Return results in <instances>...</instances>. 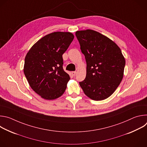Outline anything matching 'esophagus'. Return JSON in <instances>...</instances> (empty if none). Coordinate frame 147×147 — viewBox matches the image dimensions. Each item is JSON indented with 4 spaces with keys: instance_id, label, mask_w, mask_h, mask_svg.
I'll return each instance as SVG.
<instances>
[{
    "instance_id": "34e87169",
    "label": "esophagus",
    "mask_w": 147,
    "mask_h": 147,
    "mask_svg": "<svg viewBox=\"0 0 147 147\" xmlns=\"http://www.w3.org/2000/svg\"><path fill=\"white\" fill-rule=\"evenodd\" d=\"M71 74L73 76H75L76 75V71H72L71 72Z\"/></svg>"
}]
</instances>
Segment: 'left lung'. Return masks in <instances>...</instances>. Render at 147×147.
Masks as SVG:
<instances>
[{
	"label": "left lung",
	"instance_id": "1",
	"mask_svg": "<svg viewBox=\"0 0 147 147\" xmlns=\"http://www.w3.org/2000/svg\"><path fill=\"white\" fill-rule=\"evenodd\" d=\"M76 35L87 63L86 77L80 86L91 99H105L123 79L125 61L121 51L113 40L97 31H78Z\"/></svg>",
	"mask_w": 147,
	"mask_h": 147
}]
</instances>
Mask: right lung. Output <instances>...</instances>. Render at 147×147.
Returning <instances> with one entry per match:
<instances>
[{
	"label": "right lung",
	"mask_w": 147,
	"mask_h": 147,
	"mask_svg": "<svg viewBox=\"0 0 147 147\" xmlns=\"http://www.w3.org/2000/svg\"><path fill=\"white\" fill-rule=\"evenodd\" d=\"M72 33L55 32L40 39L27 53L24 73L31 88L42 98L52 100L65 92L69 75L63 69V54L74 39Z\"/></svg>",
	"instance_id": "obj_1"
}]
</instances>
